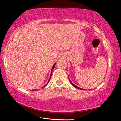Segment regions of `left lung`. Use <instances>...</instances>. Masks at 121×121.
<instances>
[{
  "instance_id": "1",
  "label": "left lung",
  "mask_w": 121,
  "mask_h": 121,
  "mask_svg": "<svg viewBox=\"0 0 121 121\" xmlns=\"http://www.w3.org/2000/svg\"><path fill=\"white\" fill-rule=\"evenodd\" d=\"M69 81H70V82L71 83V84L73 85V86H74L75 87H76V88H77V89H80V90H84V89H82V88H80V87H78V86H77L76 85H75V84H73L70 81V79L69 78Z\"/></svg>"
}]
</instances>
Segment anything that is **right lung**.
<instances>
[{"instance_id":"add662e5","label":"right lung","mask_w":121,"mask_h":121,"mask_svg":"<svg viewBox=\"0 0 121 121\" xmlns=\"http://www.w3.org/2000/svg\"><path fill=\"white\" fill-rule=\"evenodd\" d=\"M55 65H56V63H54V65H53V67H52V71H51V75H50V78H49V79H48V83L46 84L44 86V87H45L46 86L48 85V82H49V81H50V78H51V76H52V72H53V69H54V67H55ZM42 88H43V87H42ZM37 90H32V91H37Z\"/></svg>"}]
</instances>
